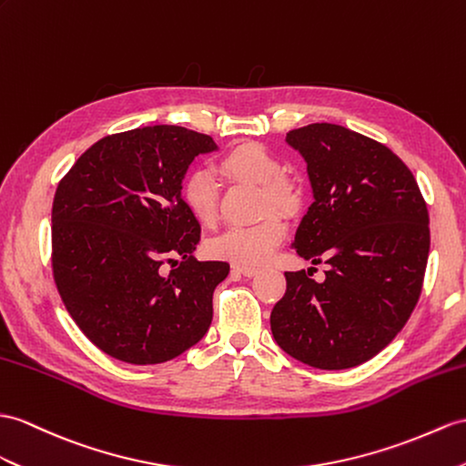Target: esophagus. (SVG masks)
Here are the masks:
<instances>
[{"label":"esophagus","mask_w":466,"mask_h":466,"mask_svg":"<svg viewBox=\"0 0 466 466\" xmlns=\"http://www.w3.org/2000/svg\"><path fill=\"white\" fill-rule=\"evenodd\" d=\"M233 270L239 272V275H243V277H255L257 272H258V268L245 267V265H233Z\"/></svg>","instance_id":"esophagus-1"}]
</instances>
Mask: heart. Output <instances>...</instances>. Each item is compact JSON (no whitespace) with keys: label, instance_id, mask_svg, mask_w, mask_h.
Instances as JSON below:
<instances>
[{"label":"heart","instance_id":"b5f03b06","mask_svg":"<svg viewBox=\"0 0 466 466\" xmlns=\"http://www.w3.org/2000/svg\"><path fill=\"white\" fill-rule=\"evenodd\" d=\"M225 176L260 186V209L268 208L292 213L297 211L300 196L289 179L282 176V166L265 146L257 142H243L233 146L219 160ZM181 199L194 218L209 225L218 218V181L203 169L186 176L181 184ZM287 237V223L279 213L268 211L251 225H235L225 229L209 243V253L235 265L258 267L275 255L279 245Z\"/></svg>","mask_w":466,"mask_h":466}]
</instances>
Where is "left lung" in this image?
<instances>
[{"label": "left lung", "mask_w": 466, "mask_h": 466, "mask_svg": "<svg viewBox=\"0 0 466 466\" xmlns=\"http://www.w3.org/2000/svg\"><path fill=\"white\" fill-rule=\"evenodd\" d=\"M287 142L302 154L314 194L292 247L330 268L322 282L310 279L314 267L285 272L270 330L302 364L354 368L391 342L419 300L427 203L411 169L364 134L316 122L290 130Z\"/></svg>", "instance_id": "obj_1"}]
</instances>
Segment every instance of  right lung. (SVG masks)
Masks as SVG:
<instances>
[{
	"label": "right lung",
	"mask_w": 466,
	"mask_h": 466,
	"mask_svg": "<svg viewBox=\"0 0 466 466\" xmlns=\"http://www.w3.org/2000/svg\"><path fill=\"white\" fill-rule=\"evenodd\" d=\"M213 138L157 124L105 136L59 181L51 265L71 319L105 354L152 366L209 330L221 260L194 257L201 227L181 179ZM167 262L170 270L163 267Z\"/></svg>",
	"instance_id": "add662e5"
}]
</instances>
